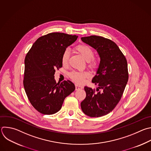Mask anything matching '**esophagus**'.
Listing matches in <instances>:
<instances>
[{"mask_svg": "<svg viewBox=\"0 0 151 151\" xmlns=\"http://www.w3.org/2000/svg\"><path fill=\"white\" fill-rule=\"evenodd\" d=\"M82 88H83V86H79L78 85H75V89L76 90H79V89H81Z\"/></svg>", "mask_w": 151, "mask_h": 151, "instance_id": "obj_1", "label": "esophagus"}]
</instances>
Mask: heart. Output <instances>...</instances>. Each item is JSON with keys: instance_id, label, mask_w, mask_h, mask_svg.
Returning a JSON list of instances; mask_svg holds the SVG:
<instances>
[{"instance_id": "b5f03b06", "label": "heart", "mask_w": 151, "mask_h": 151, "mask_svg": "<svg viewBox=\"0 0 151 151\" xmlns=\"http://www.w3.org/2000/svg\"><path fill=\"white\" fill-rule=\"evenodd\" d=\"M75 49L86 62H89L90 67L92 68H96L97 67V61L93 59L94 52L90 47L85 44H79ZM69 57L70 52L68 49H66L63 52L62 56V63L63 65L65 66L68 63ZM69 75L73 81L79 84L83 83L85 81V79L89 76L88 72L78 71H72Z\"/></svg>"}]
</instances>
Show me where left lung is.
Returning a JSON list of instances; mask_svg holds the SVG:
<instances>
[{
	"mask_svg": "<svg viewBox=\"0 0 151 151\" xmlns=\"http://www.w3.org/2000/svg\"><path fill=\"white\" fill-rule=\"evenodd\" d=\"M81 40L96 50L100 62L92 80L98 86L97 92L85 86L86 98L81 107L89 117H101L112 111L122 96L129 78L127 60L117 45L109 39L91 35Z\"/></svg>",
	"mask_w": 151,
	"mask_h": 151,
	"instance_id": "obj_1",
	"label": "left lung"
}]
</instances>
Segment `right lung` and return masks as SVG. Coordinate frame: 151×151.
Returning <instances> with one entry per match:
<instances>
[{"mask_svg": "<svg viewBox=\"0 0 151 151\" xmlns=\"http://www.w3.org/2000/svg\"><path fill=\"white\" fill-rule=\"evenodd\" d=\"M78 38L60 32L38 38L25 58L24 86L32 106L43 114H53L62 108L65 98L75 89L70 81L56 83V69L62 67V56Z\"/></svg>", "mask_w": 151, "mask_h": 151, "instance_id": "obj_1", "label": "right lung"}]
</instances>
